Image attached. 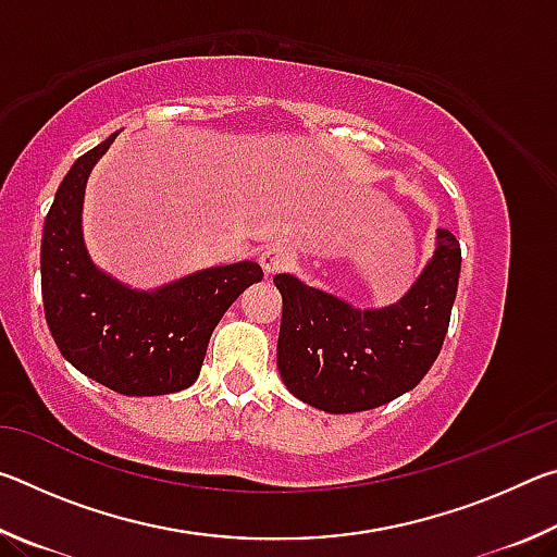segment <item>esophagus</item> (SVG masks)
Here are the masks:
<instances>
[{
    "label": "esophagus",
    "instance_id": "esophagus-1",
    "mask_svg": "<svg viewBox=\"0 0 557 557\" xmlns=\"http://www.w3.org/2000/svg\"><path fill=\"white\" fill-rule=\"evenodd\" d=\"M260 265L265 270V275H277V272L295 268V252L282 248V245H272V248L260 252Z\"/></svg>",
    "mask_w": 557,
    "mask_h": 557
}]
</instances>
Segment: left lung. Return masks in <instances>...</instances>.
Masks as SVG:
<instances>
[{"instance_id": "8db88e82", "label": "left lung", "mask_w": 557, "mask_h": 557, "mask_svg": "<svg viewBox=\"0 0 557 557\" xmlns=\"http://www.w3.org/2000/svg\"><path fill=\"white\" fill-rule=\"evenodd\" d=\"M459 268V240L437 228L435 256L391 307L358 309L297 277L275 275L277 371L287 391L334 414L379 408L412 391L445 342Z\"/></svg>"}]
</instances>
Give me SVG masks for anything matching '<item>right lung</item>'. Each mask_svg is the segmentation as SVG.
<instances>
[{"label":"right lung","instance_id":"obj_1","mask_svg":"<svg viewBox=\"0 0 557 557\" xmlns=\"http://www.w3.org/2000/svg\"><path fill=\"white\" fill-rule=\"evenodd\" d=\"M75 159L44 223L41 295L65 361L122 395H166L199 379L206 348L240 292L262 280L258 262L209 268L152 292L100 270L83 240L86 184L112 139Z\"/></svg>","mask_w":557,"mask_h":557}]
</instances>
